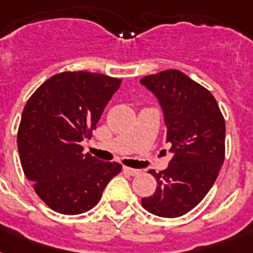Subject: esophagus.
<instances>
[{
	"mask_svg": "<svg viewBox=\"0 0 253 253\" xmlns=\"http://www.w3.org/2000/svg\"><path fill=\"white\" fill-rule=\"evenodd\" d=\"M123 172L130 174V176H138L140 174V169H134V168H128V167H123Z\"/></svg>",
	"mask_w": 253,
	"mask_h": 253,
	"instance_id": "34e87169",
	"label": "esophagus"
}]
</instances>
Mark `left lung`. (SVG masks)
Returning <instances> with one entry per match:
<instances>
[{
    "mask_svg": "<svg viewBox=\"0 0 253 253\" xmlns=\"http://www.w3.org/2000/svg\"><path fill=\"white\" fill-rule=\"evenodd\" d=\"M140 84L156 97L173 155L156 173L154 196L142 200L147 211L177 218L194 209L211 189L224 160L226 125L214 95L180 71L143 77Z\"/></svg>",
    "mask_w": 253,
    "mask_h": 253,
    "instance_id": "1",
    "label": "left lung"
}]
</instances>
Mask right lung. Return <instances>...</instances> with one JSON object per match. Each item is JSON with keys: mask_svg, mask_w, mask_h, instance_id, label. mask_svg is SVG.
<instances>
[{"mask_svg": "<svg viewBox=\"0 0 253 253\" xmlns=\"http://www.w3.org/2000/svg\"><path fill=\"white\" fill-rule=\"evenodd\" d=\"M122 81L101 73L64 72L38 87L26 103L17 144L22 169L55 211L81 214L98 204L122 166L83 154L102 111Z\"/></svg>", "mask_w": 253, "mask_h": 253, "instance_id": "1", "label": "right lung"}]
</instances>
